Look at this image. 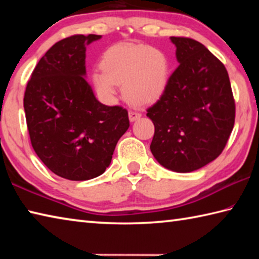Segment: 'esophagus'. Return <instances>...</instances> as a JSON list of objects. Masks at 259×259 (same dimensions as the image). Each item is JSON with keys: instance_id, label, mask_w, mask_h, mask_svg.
I'll return each mask as SVG.
<instances>
[{"instance_id": "34e87169", "label": "esophagus", "mask_w": 259, "mask_h": 259, "mask_svg": "<svg viewBox=\"0 0 259 259\" xmlns=\"http://www.w3.org/2000/svg\"><path fill=\"white\" fill-rule=\"evenodd\" d=\"M140 116H142V114H140L139 112H137V111H129V120L131 122L138 120Z\"/></svg>"}]
</instances>
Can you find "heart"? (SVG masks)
I'll use <instances>...</instances> for the list:
<instances>
[{"instance_id": "1", "label": "heart", "mask_w": 259, "mask_h": 259, "mask_svg": "<svg viewBox=\"0 0 259 259\" xmlns=\"http://www.w3.org/2000/svg\"><path fill=\"white\" fill-rule=\"evenodd\" d=\"M169 61L159 49L137 45H116L104 52L102 69H94L91 82L99 97L113 100L117 85L123 96L138 106L156 102L164 93Z\"/></svg>"}]
</instances>
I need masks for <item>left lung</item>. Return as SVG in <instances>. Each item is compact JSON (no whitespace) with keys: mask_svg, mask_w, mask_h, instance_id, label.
Masks as SVG:
<instances>
[{"mask_svg":"<svg viewBox=\"0 0 259 259\" xmlns=\"http://www.w3.org/2000/svg\"><path fill=\"white\" fill-rule=\"evenodd\" d=\"M179 66L147 109L151 152L164 168L191 172L217 159L233 130L235 104L224 65L200 42L171 36Z\"/></svg>","mask_w":259,"mask_h":259,"instance_id":"1","label":"left lung"}]
</instances>
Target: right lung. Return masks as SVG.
Segmentation results:
<instances>
[{
  "label": "right lung",
  "instance_id": "obj_1",
  "mask_svg": "<svg viewBox=\"0 0 259 259\" xmlns=\"http://www.w3.org/2000/svg\"><path fill=\"white\" fill-rule=\"evenodd\" d=\"M102 35H73L52 46L34 68L24 97L29 138L57 176L88 181L105 172L129 128L128 111L99 103L85 80L87 46Z\"/></svg>",
  "mask_w": 259,
  "mask_h": 259
}]
</instances>
